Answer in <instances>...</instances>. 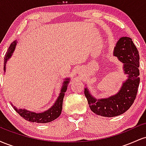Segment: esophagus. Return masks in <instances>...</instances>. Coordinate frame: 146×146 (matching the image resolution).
I'll use <instances>...</instances> for the list:
<instances>
[{
  "mask_svg": "<svg viewBox=\"0 0 146 146\" xmlns=\"http://www.w3.org/2000/svg\"><path fill=\"white\" fill-rule=\"evenodd\" d=\"M81 71H82L81 69H78V71H77V72H78V73H79V74H80V73H81Z\"/></svg>",
  "mask_w": 146,
  "mask_h": 146,
  "instance_id": "esophagus-1",
  "label": "esophagus"
}]
</instances>
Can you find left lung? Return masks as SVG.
Wrapping results in <instances>:
<instances>
[{"label": "left lung", "instance_id": "obj_1", "mask_svg": "<svg viewBox=\"0 0 146 146\" xmlns=\"http://www.w3.org/2000/svg\"><path fill=\"white\" fill-rule=\"evenodd\" d=\"M113 56L123 63V72L127 76L119 91L107 98L96 99L87 87L84 88L90 110L102 117H116L128 110L136 98L139 85V55L131 38H119L114 48Z\"/></svg>", "mask_w": 146, "mask_h": 146}]
</instances>
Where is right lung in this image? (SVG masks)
I'll return each instance as SVG.
<instances>
[{
    "label": "right lung",
    "mask_w": 146,
    "mask_h": 146,
    "mask_svg": "<svg viewBox=\"0 0 146 146\" xmlns=\"http://www.w3.org/2000/svg\"><path fill=\"white\" fill-rule=\"evenodd\" d=\"M18 42L15 40L10 44L9 48H8L7 52L6 53L5 56L4 60V71L5 73L6 71V64L7 60H9V58H11V56L14 53V51L16 48V44H17ZM70 78H66L64 80L62 83V86L61 90H60V93L59 96L57 100L53 104L51 108H49L47 110H45L42 113H36V112L29 111L26 109H21V108H16L15 106L11 103L12 105L13 108L16 110L17 113L19 114L22 117L26 119L27 121H29L30 122H35V123H46L51 122L53 120L56 119L58 117L61 115L62 109V103H63V99L64 97V93H66V90H67L68 84H69Z\"/></svg>",
    "instance_id": "right-lung-1"
}]
</instances>
